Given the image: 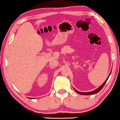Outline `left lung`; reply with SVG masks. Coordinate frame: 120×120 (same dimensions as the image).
<instances>
[{"label": "left lung", "instance_id": "8db88e82", "mask_svg": "<svg viewBox=\"0 0 120 120\" xmlns=\"http://www.w3.org/2000/svg\"><path fill=\"white\" fill-rule=\"evenodd\" d=\"M110 74H111V73H110L108 77V78H107V80H106V81H105V82H104V83H103V85H101V86H100L98 88V89H96V90H95L93 91H91V92H89V93H82V92H79V91H76V90H75V91L77 92V93H78V94H81V95H93V94H96V93H98V92H99L101 90V89H103V87H104V85H105V83H106V82H107V80H108V79L109 77Z\"/></svg>", "mask_w": 120, "mask_h": 120}]
</instances>
